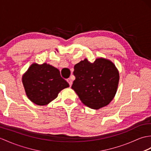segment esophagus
<instances>
[{
    "mask_svg": "<svg viewBox=\"0 0 151 151\" xmlns=\"http://www.w3.org/2000/svg\"><path fill=\"white\" fill-rule=\"evenodd\" d=\"M67 81H68V82L69 83V86H72V83H73V81H72V80H71V78H68V79L67 80Z\"/></svg>",
    "mask_w": 151,
    "mask_h": 151,
    "instance_id": "esophagus-1",
    "label": "esophagus"
}]
</instances>
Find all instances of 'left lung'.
Segmentation results:
<instances>
[{"label":"left lung","mask_w":151,"mask_h":151,"mask_svg":"<svg viewBox=\"0 0 151 151\" xmlns=\"http://www.w3.org/2000/svg\"><path fill=\"white\" fill-rule=\"evenodd\" d=\"M76 79L71 88L82 102L93 109L109 104L116 93L120 75L110 60L97 58L93 63L87 58L74 66Z\"/></svg>","instance_id":"obj_1"}]
</instances>
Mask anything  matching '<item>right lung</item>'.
Listing matches in <instances>:
<instances>
[{"instance_id":"right-lung-1","label":"right lung","mask_w":151,"mask_h":151,"mask_svg":"<svg viewBox=\"0 0 151 151\" xmlns=\"http://www.w3.org/2000/svg\"><path fill=\"white\" fill-rule=\"evenodd\" d=\"M22 82L27 98L38 106H46L62 89L69 87L59 70L47 63L31 64L23 75Z\"/></svg>"}]
</instances>
